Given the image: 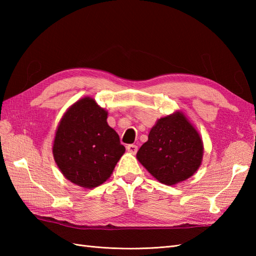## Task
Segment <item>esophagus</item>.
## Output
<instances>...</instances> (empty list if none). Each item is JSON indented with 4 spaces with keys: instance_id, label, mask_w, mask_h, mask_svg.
Here are the masks:
<instances>
[{
    "instance_id": "obj_1",
    "label": "esophagus",
    "mask_w": 256,
    "mask_h": 256,
    "mask_svg": "<svg viewBox=\"0 0 256 256\" xmlns=\"http://www.w3.org/2000/svg\"><path fill=\"white\" fill-rule=\"evenodd\" d=\"M126 150H128V152H130V153L135 154L138 152V146L134 145V144H128L126 146Z\"/></svg>"
}]
</instances>
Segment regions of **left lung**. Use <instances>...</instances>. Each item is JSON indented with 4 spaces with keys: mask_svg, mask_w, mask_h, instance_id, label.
Instances as JSON below:
<instances>
[{
    "mask_svg": "<svg viewBox=\"0 0 256 256\" xmlns=\"http://www.w3.org/2000/svg\"><path fill=\"white\" fill-rule=\"evenodd\" d=\"M202 153L198 132L184 114L177 112L158 120L136 157L157 180L175 184L194 175L201 164Z\"/></svg>",
    "mask_w": 256,
    "mask_h": 256,
    "instance_id": "left-lung-1",
    "label": "left lung"
}]
</instances>
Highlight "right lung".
<instances>
[{"label": "right lung", "mask_w": 256, "mask_h": 256, "mask_svg": "<svg viewBox=\"0 0 256 256\" xmlns=\"http://www.w3.org/2000/svg\"><path fill=\"white\" fill-rule=\"evenodd\" d=\"M108 113L91 98L64 114L54 140V158L68 180L94 188L111 176L125 148L106 123Z\"/></svg>", "instance_id": "obj_1"}]
</instances>
